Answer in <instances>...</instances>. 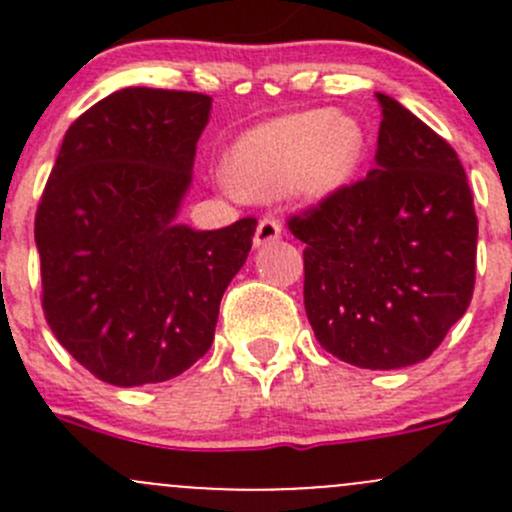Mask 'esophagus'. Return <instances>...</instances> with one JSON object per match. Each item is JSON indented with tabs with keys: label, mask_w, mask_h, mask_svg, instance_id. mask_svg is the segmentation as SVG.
<instances>
[{
	"label": "esophagus",
	"mask_w": 512,
	"mask_h": 512,
	"mask_svg": "<svg viewBox=\"0 0 512 512\" xmlns=\"http://www.w3.org/2000/svg\"><path fill=\"white\" fill-rule=\"evenodd\" d=\"M280 235H282L280 220L262 218L260 223H257V230H255V247L270 245V242L280 240Z\"/></svg>",
	"instance_id": "1"
}]
</instances>
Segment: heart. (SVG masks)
I'll return each instance as SVG.
<instances>
[{
	"instance_id": "heart-1",
	"label": "heart",
	"mask_w": 512,
	"mask_h": 512,
	"mask_svg": "<svg viewBox=\"0 0 512 512\" xmlns=\"http://www.w3.org/2000/svg\"><path fill=\"white\" fill-rule=\"evenodd\" d=\"M364 128L327 108L272 118L242 133L225 160L232 190L272 198L292 188L309 200L327 198L352 180L364 158Z\"/></svg>"
}]
</instances>
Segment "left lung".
I'll return each mask as SVG.
<instances>
[{"label":"left lung","instance_id":"left-lung-1","mask_svg":"<svg viewBox=\"0 0 512 512\" xmlns=\"http://www.w3.org/2000/svg\"><path fill=\"white\" fill-rule=\"evenodd\" d=\"M376 165L292 215L304 242V309L317 342L361 369L428 359L466 314L478 218L456 151L386 94Z\"/></svg>","mask_w":512,"mask_h":512}]
</instances>
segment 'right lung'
Returning a JSON list of instances; mask_svg holds the SVG:
<instances>
[{
	"label": "right lung",
	"instance_id": "obj_1",
	"mask_svg": "<svg viewBox=\"0 0 512 512\" xmlns=\"http://www.w3.org/2000/svg\"><path fill=\"white\" fill-rule=\"evenodd\" d=\"M213 98L128 86L81 113L36 208L41 307L84 369L113 386L183 374L210 349L257 220L178 225Z\"/></svg>",
	"mask_w": 512,
	"mask_h": 512
}]
</instances>
